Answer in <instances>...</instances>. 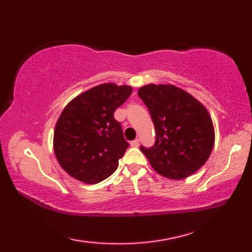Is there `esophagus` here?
I'll list each match as a JSON object with an SVG mask.
<instances>
[{"instance_id":"obj_1","label":"esophagus","mask_w":252,"mask_h":252,"mask_svg":"<svg viewBox=\"0 0 252 252\" xmlns=\"http://www.w3.org/2000/svg\"><path fill=\"white\" fill-rule=\"evenodd\" d=\"M130 145H131V147H138V145H140V141L137 140H134V141H132L131 143H130Z\"/></svg>"}]
</instances>
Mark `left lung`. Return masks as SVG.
<instances>
[{
  "mask_svg": "<svg viewBox=\"0 0 252 252\" xmlns=\"http://www.w3.org/2000/svg\"><path fill=\"white\" fill-rule=\"evenodd\" d=\"M156 129V143L141 146L154 170L171 180L197 172L210 157L215 126L207 108L173 84L149 83L138 90Z\"/></svg>",
  "mask_w": 252,
  "mask_h": 252,
  "instance_id": "left-lung-1",
  "label": "left lung"
}]
</instances>
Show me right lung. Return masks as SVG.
<instances>
[{
    "instance_id": "obj_1",
    "label": "right lung",
    "mask_w": 252,
    "mask_h": 252,
    "mask_svg": "<svg viewBox=\"0 0 252 252\" xmlns=\"http://www.w3.org/2000/svg\"><path fill=\"white\" fill-rule=\"evenodd\" d=\"M132 90L130 85L101 83L79 94L63 108L53 147L58 163L71 178L96 184L115 172L129 143L114 112Z\"/></svg>"
}]
</instances>
